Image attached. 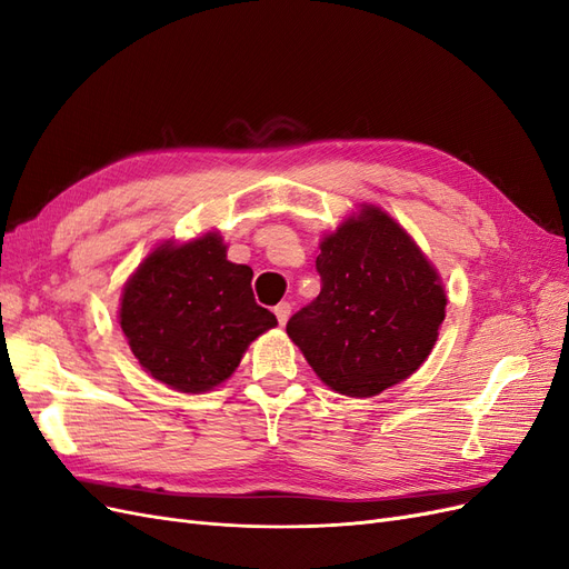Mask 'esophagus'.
Instances as JSON below:
<instances>
[{
	"label": "esophagus",
	"instance_id": "esophagus-1",
	"mask_svg": "<svg viewBox=\"0 0 569 569\" xmlns=\"http://www.w3.org/2000/svg\"><path fill=\"white\" fill-rule=\"evenodd\" d=\"M274 316H278V322L280 325H287L289 316H291V306L287 301H280L278 306H274Z\"/></svg>",
	"mask_w": 569,
	"mask_h": 569
}]
</instances>
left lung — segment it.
<instances>
[{
  "mask_svg": "<svg viewBox=\"0 0 569 569\" xmlns=\"http://www.w3.org/2000/svg\"><path fill=\"white\" fill-rule=\"evenodd\" d=\"M316 268L318 299L287 322L308 366L351 399L408 380L446 318L441 274L416 239L380 206L360 203L322 234Z\"/></svg>",
  "mask_w": 569,
  "mask_h": 569,
  "instance_id": "left-lung-1",
  "label": "left lung"
}]
</instances>
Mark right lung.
<instances>
[{
  "mask_svg": "<svg viewBox=\"0 0 569 569\" xmlns=\"http://www.w3.org/2000/svg\"><path fill=\"white\" fill-rule=\"evenodd\" d=\"M251 278L249 266L228 261L216 230L151 249L118 306L137 363L182 393H206L230 380L249 343L278 325L256 303Z\"/></svg>",
  "mask_w": 569,
  "mask_h": 569,
  "instance_id": "1",
  "label": "right lung"
}]
</instances>
